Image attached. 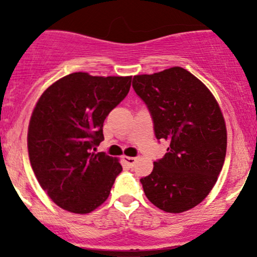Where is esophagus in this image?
<instances>
[{
    "instance_id": "1",
    "label": "esophagus",
    "mask_w": 257,
    "mask_h": 257,
    "mask_svg": "<svg viewBox=\"0 0 257 257\" xmlns=\"http://www.w3.org/2000/svg\"><path fill=\"white\" fill-rule=\"evenodd\" d=\"M122 159H123V162H124V163H125L128 167H133V166H134V164H135V162H137V158H134V157H128V156H123Z\"/></svg>"
}]
</instances>
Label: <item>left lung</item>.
Listing matches in <instances>:
<instances>
[{
    "label": "left lung",
    "mask_w": 257,
    "mask_h": 257,
    "mask_svg": "<svg viewBox=\"0 0 257 257\" xmlns=\"http://www.w3.org/2000/svg\"><path fill=\"white\" fill-rule=\"evenodd\" d=\"M133 87L151 112L156 138L169 144L140 180L144 192L166 213L190 210L210 193L225 162L227 129L219 102L180 66L134 76Z\"/></svg>",
    "instance_id": "1"
}]
</instances>
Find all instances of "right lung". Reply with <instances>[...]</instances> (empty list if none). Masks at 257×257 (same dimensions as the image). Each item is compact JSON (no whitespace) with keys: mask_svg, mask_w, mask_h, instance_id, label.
Listing matches in <instances>:
<instances>
[{"mask_svg":"<svg viewBox=\"0 0 257 257\" xmlns=\"http://www.w3.org/2000/svg\"><path fill=\"white\" fill-rule=\"evenodd\" d=\"M131 84L132 76L75 72L37 100L29 123V158L38 184L64 210L88 214L108 198L122 166L91 149L104 140V120Z\"/></svg>","mask_w":257,"mask_h":257,"instance_id":"add662e5","label":"right lung"}]
</instances>
